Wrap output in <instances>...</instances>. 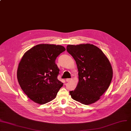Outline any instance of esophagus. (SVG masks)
<instances>
[{
    "label": "esophagus",
    "instance_id": "34e87169",
    "mask_svg": "<svg viewBox=\"0 0 131 131\" xmlns=\"http://www.w3.org/2000/svg\"><path fill=\"white\" fill-rule=\"evenodd\" d=\"M71 80H72L71 79H67L66 80V81L67 82H70V81H71Z\"/></svg>",
    "mask_w": 131,
    "mask_h": 131
}]
</instances>
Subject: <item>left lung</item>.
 Segmentation results:
<instances>
[{
	"label": "left lung",
	"instance_id": "1",
	"mask_svg": "<svg viewBox=\"0 0 131 131\" xmlns=\"http://www.w3.org/2000/svg\"><path fill=\"white\" fill-rule=\"evenodd\" d=\"M67 50L77 63L79 82L71 97L85 105L95 103L108 88L113 70L108 59L96 46L89 43L68 45Z\"/></svg>",
	"mask_w": 131,
	"mask_h": 131
}]
</instances>
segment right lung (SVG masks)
<instances>
[{"label": "right lung", "instance_id": "1", "mask_svg": "<svg viewBox=\"0 0 131 131\" xmlns=\"http://www.w3.org/2000/svg\"><path fill=\"white\" fill-rule=\"evenodd\" d=\"M66 49L60 45L40 44L24 54L17 70V79L23 91L34 102L44 104L54 99L63 83L57 79V57Z\"/></svg>", "mask_w": 131, "mask_h": 131}]
</instances>
